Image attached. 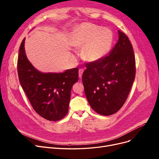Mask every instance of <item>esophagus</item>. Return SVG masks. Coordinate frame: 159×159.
<instances>
[{
	"mask_svg": "<svg viewBox=\"0 0 159 159\" xmlns=\"http://www.w3.org/2000/svg\"><path fill=\"white\" fill-rule=\"evenodd\" d=\"M83 71H84V70H83V69H79V76L80 78L82 77V75Z\"/></svg>",
	"mask_w": 159,
	"mask_h": 159,
	"instance_id": "esophagus-1",
	"label": "esophagus"
}]
</instances>
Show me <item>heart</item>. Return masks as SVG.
<instances>
[{
  "label": "heart",
  "mask_w": 159,
  "mask_h": 159,
  "mask_svg": "<svg viewBox=\"0 0 159 159\" xmlns=\"http://www.w3.org/2000/svg\"><path fill=\"white\" fill-rule=\"evenodd\" d=\"M113 32L108 28L91 24H84L77 31L72 44L76 47H84L83 55L89 61H96L106 56L111 48Z\"/></svg>",
  "instance_id": "1"
}]
</instances>
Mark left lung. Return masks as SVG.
Returning a JSON list of instances; mask_svg holds the SVG:
<instances>
[{
	"label": "left lung",
	"mask_w": 159,
	"mask_h": 159,
	"mask_svg": "<svg viewBox=\"0 0 159 159\" xmlns=\"http://www.w3.org/2000/svg\"><path fill=\"white\" fill-rule=\"evenodd\" d=\"M117 43L108 55L86 64L82 76L84 92L92 109L109 116L126 102L135 77V58L130 41L118 31Z\"/></svg>",
	"instance_id": "8db88e82"
}]
</instances>
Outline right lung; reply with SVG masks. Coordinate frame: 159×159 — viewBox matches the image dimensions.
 <instances>
[{"mask_svg":"<svg viewBox=\"0 0 159 159\" xmlns=\"http://www.w3.org/2000/svg\"><path fill=\"white\" fill-rule=\"evenodd\" d=\"M22 41L17 61L20 85L34 110L44 119L57 121L68 112L71 90L79 80V69L63 73H42L28 61Z\"/></svg>","mask_w":159,"mask_h":159,"instance_id":"right-lung-1","label":"right lung"}]
</instances>
